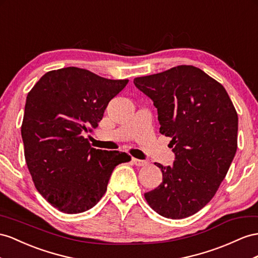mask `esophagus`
I'll return each instance as SVG.
<instances>
[{
  "label": "esophagus",
  "mask_w": 258,
  "mask_h": 258,
  "mask_svg": "<svg viewBox=\"0 0 258 258\" xmlns=\"http://www.w3.org/2000/svg\"><path fill=\"white\" fill-rule=\"evenodd\" d=\"M132 161L134 162V164L138 167H143V166H147L148 162L145 161V160H141V159H136V158H132Z\"/></svg>",
  "instance_id": "esophagus-1"
}]
</instances>
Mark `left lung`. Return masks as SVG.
<instances>
[{
	"label": "left lung",
	"instance_id": "left-lung-1",
	"mask_svg": "<svg viewBox=\"0 0 258 258\" xmlns=\"http://www.w3.org/2000/svg\"><path fill=\"white\" fill-rule=\"evenodd\" d=\"M154 101L160 133L171 137L172 167L161 169L162 182L145 193L162 217L182 219L211 201L227 175L237 148V113L216 79L192 65L134 78Z\"/></svg>",
	"mask_w": 258,
	"mask_h": 258
}]
</instances>
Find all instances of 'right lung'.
<instances>
[{
    "instance_id": "add662e5",
    "label": "right lung",
    "mask_w": 258,
    "mask_h": 258,
    "mask_svg": "<svg viewBox=\"0 0 258 258\" xmlns=\"http://www.w3.org/2000/svg\"><path fill=\"white\" fill-rule=\"evenodd\" d=\"M127 83L70 66L45 73L28 92L22 124L26 163L38 192L64 214L94 207L112 171L131 160L125 153L92 148L83 136L98 126Z\"/></svg>"
}]
</instances>
